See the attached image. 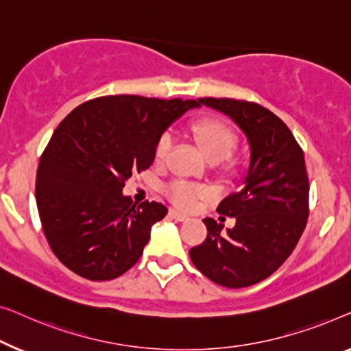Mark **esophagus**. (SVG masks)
Masks as SVG:
<instances>
[{"label":"esophagus","mask_w":351,"mask_h":351,"mask_svg":"<svg viewBox=\"0 0 351 351\" xmlns=\"http://www.w3.org/2000/svg\"><path fill=\"white\" fill-rule=\"evenodd\" d=\"M169 216L171 219H175V221H186L187 219V216L186 215H182V213H180V211H176V210H170L169 211Z\"/></svg>","instance_id":"1"}]
</instances>
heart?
<instances>
[{"label": "heart", "instance_id": "b5f03b06", "mask_svg": "<svg viewBox=\"0 0 351 351\" xmlns=\"http://www.w3.org/2000/svg\"><path fill=\"white\" fill-rule=\"evenodd\" d=\"M192 135H194L200 151L208 160L226 159L237 145V136L230 130V127L216 119H200L194 122ZM171 145H173L171 135L164 133L156 145V159L164 160L169 156ZM167 194L180 208L192 210L202 199H206L210 195V189L205 186L194 184V182L176 180L167 187Z\"/></svg>", "mask_w": 351, "mask_h": 351}]
</instances>
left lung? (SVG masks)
<instances>
[{"label": "left lung", "mask_w": 351, "mask_h": 351, "mask_svg": "<svg viewBox=\"0 0 351 351\" xmlns=\"http://www.w3.org/2000/svg\"><path fill=\"white\" fill-rule=\"evenodd\" d=\"M229 116L245 133L250 167L239 192L218 213L235 218L232 229L205 218V241L189 256L206 278L226 288H246L272 275L298 245L308 218V176L304 152L280 117L258 103L197 98Z\"/></svg>", "instance_id": "1"}]
</instances>
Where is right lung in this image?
Instances as JSON below:
<instances>
[{"label":"right lung","mask_w":351,"mask_h":351,"mask_svg":"<svg viewBox=\"0 0 351 351\" xmlns=\"http://www.w3.org/2000/svg\"><path fill=\"white\" fill-rule=\"evenodd\" d=\"M195 100L108 95L75 108L53 132L36 173V204L49 246L71 272L112 280L141 258L165 205L122 194L149 169L167 128Z\"/></svg>","instance_id":"1"}]
</instances>
